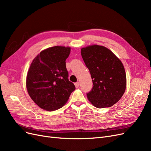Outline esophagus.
<instances>
[{"label": "esophagus", "instance_id": "34e87169", "mask_svg": "<svg viewBox=\"0 0 151 151\" xmlns=\"http://www.w3.org/2000/svg\"><path fill=\"white\" fill-rule=\"evenodd\" d=\"M79 86H80V83L79 82H77V83H75V86H76V88H79Z\"/></svg>", "mask_w": 151, "mask_h": 151}]
</instances>
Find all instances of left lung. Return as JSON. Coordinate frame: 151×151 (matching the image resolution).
I'll use <instances>...</instances> for the list:
<instances>
[{
  "mask_svg": "<svg viewBox=\"0 0 151 151\" xmlns=\"http://www.w3.org/2000/svg\"><path fill=\"white\" fill-rule=\"evenodd\" d=\"M81 55L93 80V89L87 94L88 100L98 108L112 106L126 89L122 62L110 50L98 45L81 48Z\"/></svg>",
  "mask_w": 151,
  "mask_h": 151,
  "instance_id": "left-lung-1",
  "label": "left lung"
}]
</instances>
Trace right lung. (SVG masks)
Returning a JSON list of instances; mask_svg holds the SVG:
<instances>
[{
  "label": "right lung",
  "instance_id": "1",
  "mask_svg": "<svg viewBox=\"0 0 151 151\" xmlns=\"http://www.w3.org/2000/svg\"><path fill=\"white\" fill-rule=\"evenodd\" d=\"M70 47L55 46L41 52L31 63L26 76V89L32 100L45 110L62 108L76 89L68 81L65 60Z\"/></svg>",
  "mask_w": 151,
  "mask_h": 151
}]
</instances>
